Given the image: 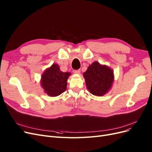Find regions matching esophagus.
I'll return each mask as SVG.
<instances>
[{"instance_id":"34e87169","label":"esophagus","mask_w":152,"mask_h":152,"mask_svg":"<svg viewBox=\"0 0 152 152\" xmlns=\"http://www.w3.org/2000/svg\"><path fill=\"white\" fill-rule=\"evenodd\" d=\"M80 69H77V70H74V71H73V72H74L75 73V74H80Z\"/></svg>"}]
</instances>
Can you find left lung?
<instances>
[{
    "label": "left lung",
    "mask_w": 152,
    "mask_h": 152,
    "mask_svg": "<svg viewBox=\"0 0 152 152\" xmlns=\"http://www.w3.org/2000/svg\"><path fill=\"white\" fill-rule=\"evenodd\" d=\"M86 88L89 93L102 96L108 93L114 81L113 71L106 65L95 61L84 72Z\"/></svg>",
    "instance_id": "left-lung-1"
}]
</instances>
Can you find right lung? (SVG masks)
Segmentation results:
<instances>
[{
    "mask_svg": "<svg viewBox=\"0 0 152 152\" xmlns=\"http://www.w3.org/2000/svg\"><path fill=\"white\" fill-rule=\"evenodd\" d=\"M70 75L71 72H63L57 64H53L43 72L41 86L49 96H59L66 90L67 80Z\"/></svg>",
    "mask_w": 152,
    "mask_h": 152,
    "instance_id": "right-lung-1",
    "label": "right lung"
}]
</instances>
